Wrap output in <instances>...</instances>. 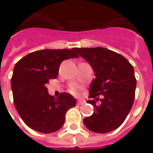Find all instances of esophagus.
I'll use <instances>...</instances> for the list:
<instances>
[{"label": "esophagus", "mask_w": 153, "mask_h": 153, "mask_svg": "<svg viewBox=\"0 0 153 153\" xmlns=\"http://www.w3.org/2000/svg\"><path fill=\"white\" fill-rule=\"evenodd\" d=\"M77 103H78L79 105H83V104L85 103V101H84V100H79Z\"/></svg>", "instance_id": "1"}]
</instances>
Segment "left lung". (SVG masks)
<instances>
[{
	"mask_svg": "<svg viewBox=\"0 0 153 153\" xmlns=\"http://www.w3.org/2000/svg\"><path fill=\"white\" fill-rule=\"evenodd\" d=\"M79 56L89 63L95 73V79L89 88L87 102L94 106L91 116L83 119V124L89 130L105 134L119 128L130 111L134 101L136 79L134 67L128 60L106 48H74ZM102 95L99 106L96 97Z\"/></svg>",
	"mask_w": 153,
	"mask_h": 153,
	"instance_id": "8db88e82",
	"label": "left lung"
}]
</instances>
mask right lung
<instances>
[{
    "instance_id": "right-lung-1",
    "label": "right lung",
    "mask_w": 153,
    "mask_h": 153,
    "mask_svg": "<svg viewBox=\"0 0 153 153\" xmlns=\"http://www.w3.org/2000/svg\"><path fill=\"white\" fill-rule=\"evenodd\" d=\"M73 49H45L23 57L15 64L11 78L14 103L19 115L29 128L50 134L65 123L67 111L76 105L71 94L51 96L46 87L56 79L64 60L79 56Z\"/></svg>"
}]
</instances>
